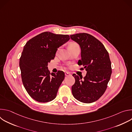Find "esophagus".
Listing matches in <instances>:
<instances>
[{
    "label": "esophagus",
    "instance_id": "1",
    "mask_svg": "<svg viewBox=\"0 0 132 132\" xmlns=\"http://www.w3.org/2000/svg\"><path fill=\"white\" fill-rule=\"evenodd\" d=\"M65 76L67 77V76H70V75H71V73L69 72H66L65 73Z\"/></svg>",
    "mask_w": 132,
    "mask_h": 132
}]
</instances>
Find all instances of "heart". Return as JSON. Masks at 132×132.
<instances>
[{"instance_id":"1","label":"heart","mask_w":132,"mask_h":132,"mask_svg":"<svg viewBox=\"0 0 132 132\" xmlns=\"http://www.w3.org/2000/svg\"><path fill=\"white\" fill-rule=\"evenodd\" d=\"M79 48V46L78 44L75 42H71L69 45V48L70 50L73 49V48Z\"/></svg>"}]
</instances>
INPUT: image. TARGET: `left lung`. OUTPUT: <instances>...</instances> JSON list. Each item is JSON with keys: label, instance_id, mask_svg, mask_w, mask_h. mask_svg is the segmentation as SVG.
Segmentation results:
<instances>
[{"label": "left lung", "instance_id": "left-lung-1", "mask_svg": "<svg viewBox=\"0 0 132 132\" xmlns=\"http://www.w3.org/2000/svg\"><path fill=\"white\" fill-rule=\"evenodd\" d=\"M70 36L80 47L81 60L78 64L87 71L83 80L82 77L72 75L75 79L72 95L81 102L90 103L98 100L107 88L112 73L109 55L102 43L90 34L77 33Z\"/></svg>", "mask_w": 132, "mask_h": 132}]
</instances>
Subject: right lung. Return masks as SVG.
I'll use <instances>...</instances> for the list:
<instances>
[{
	"label": "right lung",
	"mask_w": 132,
	"mask_h": 132,
	"mask_svg": "<svg viewBox=\"0 0 132 132\" xmlns=\"http://www.w3.org/2000/svg\"><path fill=\"white\" fill-rule=\"evenodd\" d=\"M69 39L68 35L45 32L24 45L19 62L22 81L30 96L36 101L47 102L56 98L65 73L62 71L51 73L47 65L57 48Z\"/></svg>",
	"instance_id": "add662e5"
}]
</instances>
